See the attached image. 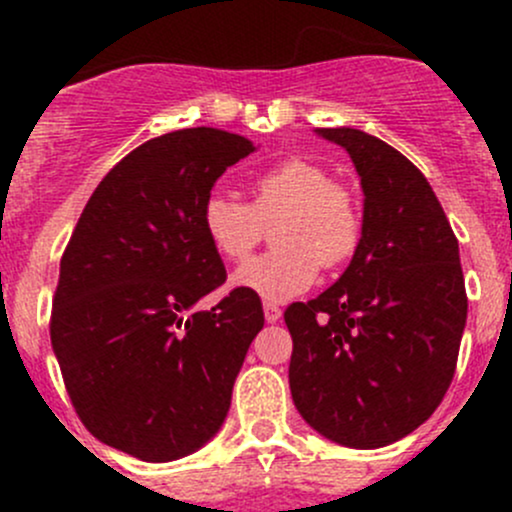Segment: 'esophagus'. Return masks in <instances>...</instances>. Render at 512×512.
<instances>
[{"label": "esophagus", "instance_id": "1", "mask_svg": "<svg viewBox=\"0 0 512 512\" xmlns=\"http://www.w3.org/2000/svg\"><path fill=\"white\" fill-rule=\"evenodd\" d=\"M280 317H282V309L277 307L275 302H265V319L270 324H275V322H280Z\"/></svg>", "mask_w": 512, "mask_h": 512}]
</instances>
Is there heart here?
Instances as JSON below:
<instances>
[{"label": "heart", "mask_w": 512, "mask_h": 512, "mask_svg": "<svg viewBox=\"0 0 512 512\" xmlns=\"http://www.w3.org/2000/svg\"><path fill=\"white\" fill-rule=\"evenodd\" d=\"M275 219L277 250L245 262L232 275L235 287L265 302L302 294L314 285L319 267L344 265L361 242V210L352 190L307 158H287L257 175L250 205L215 190L200 210L205 237L230 262L245 260Z\"/></svg>", "instance_id": "heart-1"}]
</instances>
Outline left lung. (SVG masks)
Instances as JSON below:
<instances>
[{"mask_svg":"<svg viewBox=\"0 0 512 512\" xmlns=\"http://www.w3.org/2000/svg\"><path fill=\"white\" fill-rule=\"evenodd\" d=\"M352 158L364 190L361 242L317 299L289 304V389L329 441L381 448L446 396L466 327L458 240L409 158L359 128H317Z\"/></svg>","mask_w":512,"mask_h":512,"instance_id":"8db88e82","label":"left lung"}]
</instances>
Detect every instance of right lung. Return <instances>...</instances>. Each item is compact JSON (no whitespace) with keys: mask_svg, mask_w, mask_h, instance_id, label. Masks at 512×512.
Masks as SVG:
<instances>
[{"mask_svg":"<svg viewBox=\"0 0 512 512\" xmlns=\"http://www.w3.org/2000/svg\"><path fill=\"white\" fill-rule=\"evenodd\" d=\"M252 151L205 126L151 138L98 183L61 257L49 332L71 404L98 441L141 461H175L218 433L265 324L240 287L190 314L227 277L200 210Z\"/></svg>","mask_w":512,"mask_h":512,"instance_id":"right-lung-1","label":"right lung"}]
</instances>
